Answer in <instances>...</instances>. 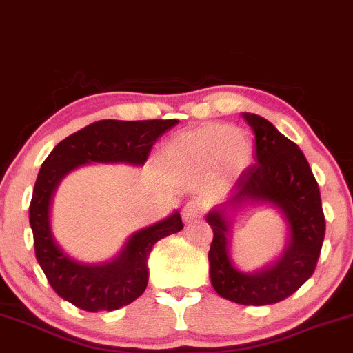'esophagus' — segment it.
<instances>
[{"instance_id": "obj_1", "label": "esophagus", "mask_w": 353, "mask_h": 353, "mask_svg": "<svg viewBox=\"0 0 353 353\" xmlns=\"http://www.w3.org/2000/svg\"><path fill=\"white\" fill-rule=\"evenodd\" d=\"M202 204L199 201H190L188 204L184 205V209H182V219H184L185 222H190L194 221V219H197L202 214Z\"/></svg>"}]
</instances>
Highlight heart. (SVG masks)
<instances>
[{
  "label": "heart",
  "instance_id": "obj_1",
  "mask_svg": "<svg viewBox=\"0 0 353 353\" xmlns=\"http://www.w3.org/2000/svg\"><path fill=\"white\" fill-rule=\"evenodd\" d=\"M252 139L237 128L209 123L181 132L164 145L161 157L177 172H204L216 165L224 181H237L254 163Z\"/></svg>",
  "mask_w": 353,
  "mask_h": 353
}]
</instances>
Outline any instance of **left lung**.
<instances>
[{"label": "left lung", "mask_w": 353, "mask_h": 353, "mask_svg": "<svg viewBox=\"0 0 353 353\" xmlns=\"http://www.w3.org/2000/svg\"><path fill=\"white\" fill-rule=\"evenodd\" d=\"M255 134L257 164L249 168L230 196L205 214L214 232L209 249V277L221 297L242 305H270L292 295L317 265L325 219L320 190L299 145L272 123L242 112ZM259 205L272 208L284 222L286 241L277 258L254 271L233 261V225Z\"/></svg>", "instance_id": "1"}]
</instances>
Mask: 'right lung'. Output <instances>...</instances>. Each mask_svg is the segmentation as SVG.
Segmentation results:
<instances>
[{"label":"right lung","mask_w":353,"mask_h":353,"mask_svg":"<svg viewBox=\"0 0 353 353\" xmlns=\"http://www.w3.org/2000/svg\"><path fill=\"white\" fill-rule=\"evenodd\" d=\"M177 119H104L68 136L46 157L30 204L34 252L48 282L64 301L86 312H111L134 302L148 287L149 254L161 239L182 230L179 210L125 239L116 255L103 262H83L61 247L51 225L52 197L61 181L89 164L141 168L157 137Z\"/></svg>","instance_id":"right-lung-1"}]
</instances>
